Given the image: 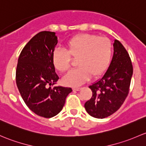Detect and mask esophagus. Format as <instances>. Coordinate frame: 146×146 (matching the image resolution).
Returning <instances> with one entry per match:
<instances>
[{"mask_svg":"<svg viewBox=\"0 0 146 146\" xmlns=\"http://www.w3.org/2000/svg\"><path fill=\"white\" fill-rule=\"evenodd\" d=\"M72 90L74 91H77L79 90H80V87H73Z\"/></svg>","mask_w":146,"mask_h":146,"instance_id":"esophagus-1","label":"esophagus"}]
</instances>
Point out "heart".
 Returning <instances> with one entry per match:
<instances>
[{
  "label": "heart",
  "instance_id": "b5f03b06",
  "mask_svg": "<svg viewBox=\"0 0 146 146\" xmlns=\"http://www.w3.org/2000/svg\"><path fill=\"white\" fill-rule=\"evenodd\" d=\"M112 53L111 40L96 34H84L75 36L67 43V50L56 48L52 60L54 67L60 72H66L71 67L72 58L78 59L77 69L72 70L63 79L67 86H79L92 76L98 79L109 67Z\"/></svg>",
  "mask_w": 146,
  "mask_h": 146
}]
</instances>
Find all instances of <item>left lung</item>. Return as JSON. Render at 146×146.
Wrapping results in <instances>:
<instances>
[{"instance_id": "8db88e82", "label": "left lung", "mask_w": 146, "mask_h": 146, "mask_svg": "<svg viewBox=\"0 0 146 146\" xmlns=\"http://www.w3.org/2000/svg\"><path fill=\"white\" fill-rule=\"evenodd\" d=\"M112 61L104 76L89 88L92 97L84 104L86 112L95 118L103 119L117 111L127 97L133 74L129 55L117 40L113 43Z\"/></svg>"}]
</instances>
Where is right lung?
<instances>
[{"label":"right lung","mask_w":146,"mask_h":146,"mask_svg":"<svg viewBox=\"0 0 146 146\" xmlns=\"http://www.w3.org/2000/svg\"><path fill=\"white\" fill-rule=\"evenodd\" d=\"M58 43L55 32L40 31L24 47L18 58L16 83L25 104L40 117L50 118L62 110L71 88L54 86L59 79L52 63Z\"/></svg>","instance_id":"add662e5"}]
</instances>
